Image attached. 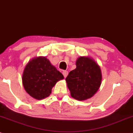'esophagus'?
Wrapping results in <instances>:
<instances>
[{
	"instance_id": "esophagus-1",
	"label": "esophagus",
	"mask_w": 133,
	"mask_h": 133,
	"mask_svg": "<svg viewBox=\"0 0 133 133\" xmlns=\"http://www.w3.org/2000/svg\"><path fill=\"white\" fill-rule=\"evenodd\" d=\"M62 74H63V76L65 78L67 77V76L68 75V71H64L63 72H62Z\"/></svg>"
}]
</instances>
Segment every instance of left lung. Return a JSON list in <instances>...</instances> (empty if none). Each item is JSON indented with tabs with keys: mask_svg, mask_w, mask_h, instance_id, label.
<instances>
[{
	"mask_svg": "<svg viewBox=\"0 0 133 133\" xmlns=\"http://www.w3.org/2000/svg\"><path fill=\"white\" fill-rule=\"evenodd\" d=\"M65 81L72 98L78 100H87L93 97L100 87L101 70L92 59L79 57L76 68L70 72Z\"/></svg>",
	"mask_w": 133,
	"mask_h": 133,
	"instance_id": "1",
	"label": "left lung"
}]
</instances>
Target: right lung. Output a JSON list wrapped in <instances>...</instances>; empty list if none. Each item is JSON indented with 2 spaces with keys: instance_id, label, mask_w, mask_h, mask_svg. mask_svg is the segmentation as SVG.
I'll return each mask as SVG.
<instances>
[{
  "instance_id": "obj_1",
  "label": "right lung",
  "mask_w": 133,
  "mask_h": 133,
  "mask_svg": "<svg viewBox=\"0 0 133 133\" xmlns=\"http://www.w3.org/2000/svg\"><path fill=\"white\" fill-rule=\"evenodd\" d=\"M64 79L45 57H38L28 62L25 68L22 82L25 90L37 100L48 97L57 81Z\"/></svg>"
}]
</instances>
